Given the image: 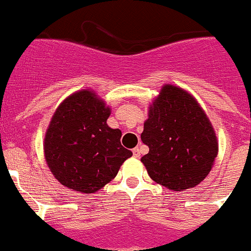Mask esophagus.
<instances>
[{"label":"esophagus","mask_w":251,"mask_h":251,"mask_svg":"<svg viewBox=\"0 0 251 251\" xmlns=\"http://www.w3.org/2000/svg\"><path fill=\"white\" fill-rule=\"evenodd\" d=\"M133 155H134L135 157H139L140 156V149L139 148H134V149H133Z\"/></svg>","instance_id":"esophagus-1"}]
</instances>
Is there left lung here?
I'll list each match as a JSON object with an SVG mask.
<instances>
[{
	"instance_id": "left-lung-1",
	"label": "left lung",
	"mask_w": 251,
	"mask_h": 251,
	"mask_svg": "<svg viewBox=\"0 0 251 251\" xmlns=\"http://www.w3.org/2000/svg\"><path fill=\"white\" fill-rule=\"evenodd\" d=\"M142 157L150 177L173 191L195 187L207 177L218 154V140L195 97L181 87L164 85L149 107Z\"/></svg>"
}]
</instances>
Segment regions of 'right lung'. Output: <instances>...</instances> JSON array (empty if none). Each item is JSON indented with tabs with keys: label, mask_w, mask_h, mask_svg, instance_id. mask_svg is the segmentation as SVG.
I'll use <instances>...</instances> for the list:
<instances>
[{
	"label": "right lung",
	"mask_w": 251,
	"mask_h": 251,
	"mask_svg": "<svg viewBox=\"0 0 251 251\" xmlns=\"http://www.w3.org/2000/svg\"><path fill=\"white\" fill-rule=\"evenodd\" d=\"M109 114L111 108L91 90L70 95L56 108L45 133L44 156L61 185L97 192L132 156L121 144V130L108 127Z\"/></svg>",
	"instance_id": "add662e5"
}]
</instances>
